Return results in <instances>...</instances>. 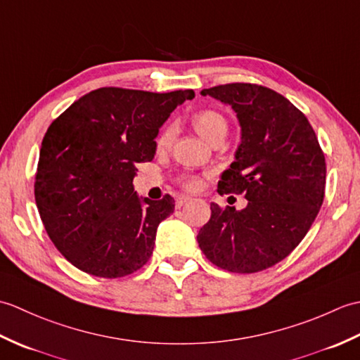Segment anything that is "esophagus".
I'll list each match as a JSON object with an SVG mask.
<instances>
[{"label":"esophagus","mask_w":360,"mask_h":360,"mask_svg":"<svg viewBox=\"0 0 360 360\" xmlns=\"http://www.w3.org/2000/svg\"><path fill=\"white\" fill-rule=\"evenodd\" d=\"M190 200H192V198L190 196H187V195H179L178 198H176V207H182V205H184L186 202H188Z\"/></svg>","instance_id":"34e87169"}]
</instances>
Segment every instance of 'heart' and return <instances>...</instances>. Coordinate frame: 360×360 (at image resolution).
Wrapping results in <instances>:
<instances>
[{
	"mask_svg": "<svg viewBox=\"0 0 360 360\" xmlns=\"http://www.w3.org/2000/svg\"><path fill=\"white\" fill-rule=\"evenodd\" d=\"M193 127L196 129V133L207 142H210L213 137H217L219 134L226 136L227 133L226 117L215 110H204V111L196 112L193 116ZM172 139H173V128L167 127L158 137V148L159 150L167 148L168 145L172 143ZM200 184H201L200 179L193 178V176H184V178H182V186L187 188L195 190L200 187Z\"/></svg>",
	"mask_w": 360,
	"mask_h": 360,
	"instance_id": "1",
	"label": "heart"
}]
</instances>
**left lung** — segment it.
<instances>
[{
    "label": "left lung",
    "mask_w": 360,
    "mask_h": 360,
    "mask_svg": "<svg viewBox=\"0 0 360 360\" xmlns=\"http://www.w3.org/2000/svg\"><path fill=\"white\" fill-rule=\"evenodd\" d=\"M201 94L236 112L241 142L218 193H243L248 205L235 210L212 202L198 244L221 269L259 272L286 258L314 223L325 196L323 151L307 116L269 88L229 83Z\"/></svg>",
    "instance_id": "obj_1"
}]
</instances>
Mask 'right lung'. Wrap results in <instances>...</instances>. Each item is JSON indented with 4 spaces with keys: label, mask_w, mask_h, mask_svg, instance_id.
Segmentation results:
<instances>
[{
    "label": "right lung",
    "mask_w": 360,
    "mask_h": 360,
    "mask_svg": "<svg viewBox=\"0 0 360 360\" xmlns=\"http://www.w3.org/2000/svg\"><path fill=\"white\" fill-rule=\"evenodd\" d=\"M193 97L192 89L98 88L52 122L40 148L35 201L53 246L77 269L119 278L148 262L174 201L137 195L136 164L155 158L159 128Z\"/></svg>",
    "instance_id": "obj_1"
}]
</instances>
